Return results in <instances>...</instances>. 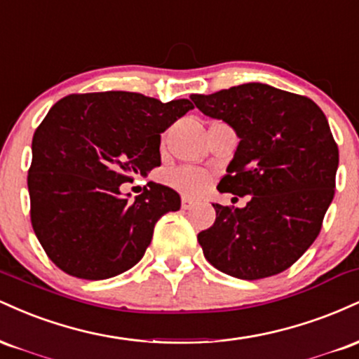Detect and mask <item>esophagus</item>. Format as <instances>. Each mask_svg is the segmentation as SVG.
<instances>
[{"label":"esophagus","instance_id":"esophagus-1","mask_svg":"<svg viewBox=\"0 0 359 359\" xmlns=\"http://www.w3.org/2000/svg\"><path fill=\"white\" fill-rule=\"evenodd\" d=\"M197 203L191 197H182V209H192Z\"/></svg>","mask_w":359,"mask_h":359}]
</instances>
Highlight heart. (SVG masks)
Segmentation results:
<instances>
[{
    "mask_svg": "<svg viewBox=\"0 0 359 359\" xmlns=\"http://www.w3.org/2000/svg\"><path fill=\"white\" fill-rule=\"evenodd\" d=\"M167 180L172 187L179 189V191L187 192V194H196L203 191L204 185L208 184V177H205L204 172L197 170V168H191V167L177 168V170L172 172V174H168Z\"/></svg>",
    "mask_w": 359,
    "mask_h": 359,
    "instance_id": "heart-1",
    "label": "heart"
}]
</instances>
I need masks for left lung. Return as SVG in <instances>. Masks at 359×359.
Instances as JSON below:
<instances>
[{
  "label": "left lung",
  "instance_id": "1",
  "mask_svg": "<svg viewBox=\"0 0 359 359\" xmlns=\"http://www.w3.org/2000/svg\"><path fill=\"white\" fill-rule=\"evenodd\" d=\"M191 100L240 138L217 191L250 196L245 208L212 204L216 221L197 234L214 269L241 280L277 275L314 243L332 203L339 151L323 109L262 82Z\"/></svg>",
  "mask_w": 359,
  "mask_h": 359
}]
</instances>
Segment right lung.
I'll return each instance as SVG.
<instances>
[{
	"mask_svg": "<svg viewBox=\"0 0 359 359\" xmlns=\"http://www.w3.org/2000/svg\"><path fill=\"white\" fill-rule=\"evenodd\" d=\"M191 109L189 100L126 90L71 94L52 106L32 140L28 192L34 231L60 270L104 280L143 258L156 221L179 211L180 196L148 182L130 201L119 185L162 163L160 135Z\"/></svg>",
	"mask_w": 359,
	"mask_h": 359,
	"instance_id": "right-lung-1",
	"label": "right lung"
}]
</instances>
